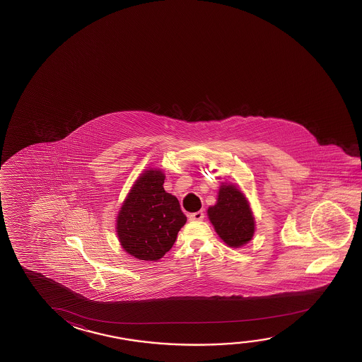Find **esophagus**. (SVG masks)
I'll return each mask as SVG.
<instances>
[{"label":"esophagus","mask_w":362,"mask_h":362,"mask_svg":"<svg viewBox=\"0 0 362 362\" xmlns=\"http://www.w3.org/2000/svg\"><path fill=\"white\" fill-rule=\"evenodd\" d=\"M189 217L191 221H201V220H204V217H205V214H204V211H197V212H194V214H191V215H189Z\"/></svg>","instance_id":"esophagus-1"}]
</instances>
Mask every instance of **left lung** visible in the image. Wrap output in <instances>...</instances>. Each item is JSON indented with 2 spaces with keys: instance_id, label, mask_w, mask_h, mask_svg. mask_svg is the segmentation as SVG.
Segmentation results:
<instances>
[{
  "instance_id": "left-lung-1",
  "label": "left lung",
  "mask_w": 362,
  "mask_h": 362,
  "mask_svg": "<svg viewBox=\"0 0 362 362\" xmlns=\"http://www.w3.org/2000/svg\"><path fill=\"white\" fill-rule=\"evenodd\" d=\"M207 216L218 238L230 247H243L254 238V214L246 196L235 185L222 182L217 202L209 207Z\"/></svg>"
}]
</instances>
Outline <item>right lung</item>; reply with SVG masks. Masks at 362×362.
<instances>
[{
  "instance_id": "right-lung-1",
  "label": "right lung",
  "mask_w": 362,
  "mask_h": 362,
  "mask_svg": "<svg viewBox=\"0 0 362 362\" xmlns=\"http://www.w3.org/2000/svg\"><path fill=\"white\" fill-rule=\"evenodd\" d=\"M165 173L150 168L137 177L119 207L116 232L127 254L157 261L170 251L187 218L180 202L163 189Z\"/></svg>"
}]
</instances>
